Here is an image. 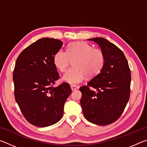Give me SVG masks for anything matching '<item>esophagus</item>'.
Segmentation results:
<instances>
[{"label": "esophagus", "mask_w": 147, "mask_h": 147, "mask_svg": "<svg viewBox=\"0 0 147 147\" xmlns=\"http://www.w3.org/2000/svg\"><path fill=\"white\" fill-rule=\"evenodd\" d=\"M71 90L73 91H75L76 89H78V87L76 86H73V85L71 86Z\"/></svg>", "instance_id": "esophagus-1"}]
</instances>
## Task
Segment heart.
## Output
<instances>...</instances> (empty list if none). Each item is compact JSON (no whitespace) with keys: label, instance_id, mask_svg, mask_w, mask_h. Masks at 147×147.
Listing matches in <instances>:
<instances>
[{"label":"heart","instance_id":"obj_1","mask_svg":"<svg viewBox=\"0 0 147 147\" xmlns=\"http://www.w3.org/2000/svg\"><path fill=\"white\" fill-rule=\"evenodd\" d=\"M71 61H74V67L69 69L62 79L74 86L81 83L86 76L97 75L103 67L105 57L102 50L93 48L86 42L77 41L69 44L67 52H57L53 58L54 65L61 72L66 71Z\"/></svg>","mask_w":147,"mask_h":147}]
</instances>
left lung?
<instances>
[{"mask_svg": "<svg viewBox=\"0 0 147 147\" xmlns=\"http://www.w3.org/2000/svg\"><path fill=\"white\" fill-rule=\"evenodd\" d=\"M100 46L105 61L101 71L87 86L80 88V104L88 121L108 125L116 121L124 111L130 98L131 73L123 51L102 38L89 39ZM98 91L91 90L90 87Z\"/></svg>", "mask_w": 147, "mask_h": 147, "instance_id": "8db88e82", "label": "left lung"}]
</instances>
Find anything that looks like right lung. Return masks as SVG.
<instances>
[{
  "instance_id": "add662e5",
  "label": "right lung",
  "mask_w": 147,
  "mask_h": 147,
  "mask_svg": "<svg viewBox=\"0 0 147 147\" xmlns=\"http://www.w3.org/2000/svg\"><path fill=\"white\" fill-rule=\"evenodd\" d=\"M63 43L44 38L21 52L13 73L14 95L22 113L38 127L55 124L63 115V106L71 93L68 83L54 88L59 74L54 65V54Z\"/></svg>"
}]
</instances>
